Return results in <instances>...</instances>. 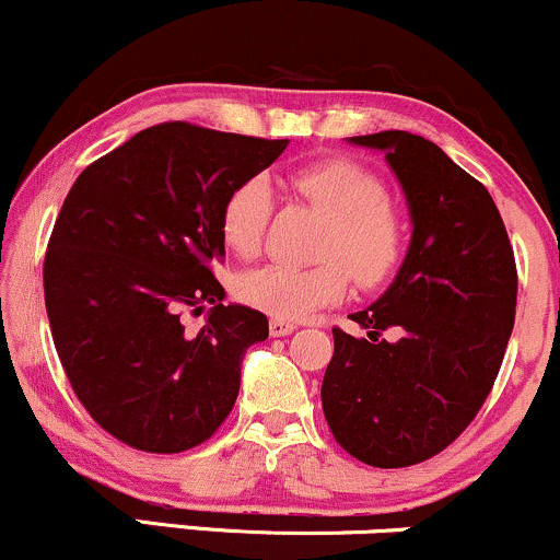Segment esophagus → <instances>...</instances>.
I'll return each instance as SVG.
<instances>
[{"mask_svg": "<svg viewBox=\"0 0 560 560\" xmlns=\"http://www.w3.org/2000/svg\"><path fill=\"white\" fill-rule=\"evenodd\" d=\"M268 329H271V337H287V334H292L294 329H298V324H292V320H287V318H271Z\"/></svg>", "mask_w": 560, "mask_h": 560, "instance_id": "obj_1", "label": "esophagus"}]
</instances>
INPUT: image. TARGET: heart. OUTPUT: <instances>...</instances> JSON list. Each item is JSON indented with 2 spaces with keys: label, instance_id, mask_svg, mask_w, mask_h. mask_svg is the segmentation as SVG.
Returning <instances> with one entry per match:
<instances>
[{
  "label": "heart",
  "instance_id": "1",
  "mask_svg": "<svg viewBox=\"0 0 560 560\" xmlns=\"http://www.w3.org/2000/svg\"><path fill=\"white\" fill-rule=\"evenodd\" d=\"M289 184L307 205L326 215L318 242V266H262L244 273L236 294L276 318L300 320L345 300L352 276L374 289L400 268L408 221L374 171L355 160L331 158L300 165ZM273 213V184L262 173L229 189L218 213L221 240L240 258L260 253Z\"/></svg>",
  "mask_w": 560,
  "mask_h": 560
}]
</instances>
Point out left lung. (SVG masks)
Returning a JSON list of instances; mask_svg holds the SVG:
<instances>
[{
	"mask_svg": "<svg viewBox=\"0 0 560 560\" xmlns=\"http://www.w3.org/2000/svg\"><path fill=\"white\" fill-rule=\"evenodd\" d=\"M350 141L387 152L413 240L387 292L350 316L369 337L331 329L320 402L352 458L402 468L453 445L490 395L516 318V258L490 191L434 141L408 131Z\"/></svg>",
	"mask_w": 560,
	"mask_h": 560,
	"instance_id": "left-lung-1",
	"label": "left lung"
}]
</instances>
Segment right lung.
<instances>
[{"instance_id":"right-lung-1","label":"right lung","mask_w":560,"mask_h":560,"mask_svg":"<svg viewBox=\"0 0 560 560\" xmlns=\"http://www.w3.org/2000/svg\"><path fill=\"white\" fill-rule=\"evenodd\" d=\"M287 139L186 120L139 131L70 186L44 258V302L62 369L89 416L128 447L184 453L218 432L242 358L268 318L223 305L218 213L229 189ZM211 316L183 331L186 310Z\"/></svg>"}]
</instances>
